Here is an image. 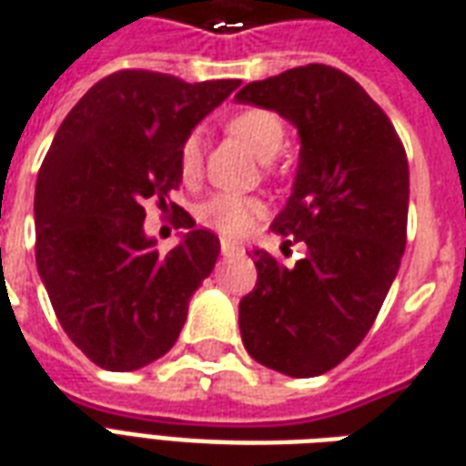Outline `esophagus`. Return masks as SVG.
Returning a JSON list of instances; mask_svg holds the SVG:
<instances>
[{
    "label": "esophagus",
    "instance_id": "1",
    "mask_svg": "<svg viewBox=\"0 0 466 466\" xmlns=\"http://www.w3.org/2000/svg\"><path fill=\"white\" fill-rule=\"evenodd\" d=\"M219 249H222L224 257H232V254L242 252V247H239V244L229 242V239H222V242H219Z\"/></svg>",
    "mask_w": 466,
    "mask_h": 466
}]
</instances>
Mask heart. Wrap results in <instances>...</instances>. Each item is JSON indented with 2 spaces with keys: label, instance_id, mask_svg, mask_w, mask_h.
<instances>
[{
  "label": "heart",
  "instance_id": "1",
  "mask_svg": "<svg viewBox=\"0 0 466 466\" xmlns=\"http://www.w3.org/2000/svg\"><path fill=\"white\" fill-rule=\"evenodd\" d=\"M227 129L247 149H252L259 159H272L274 154L282 149L284 137H287V129H284L279 115H274L269 109H259V106H249V109H242V112L229 116ZM177 167H179V177L187 184L199 179L202 147H199L197 134H187L182 139L179 149H177ZM262 202L254 197L219 192L197 204L194 214H197V222L207 229L229 237V239H239V237H247L252 232L257 219L262 217Z\"/></svg>",
  "mask_w": 466,
  "mask_h": 466
}]
</instances>
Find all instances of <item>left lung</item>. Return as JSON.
Listing matches in <instances>:
<instances>
[{"label": "left lung", "instance_id": "left-lung-1", "mask_svg": "<svg viewBox=\"0 0 466 466\" xmlns=\"http://www.w3.org/2000/svg\"><path fill=\"white\" fill-rule=\"evenodd\" d=\"M299 132V167L272 229L307 254L284 267L252 254L257 284L239 302L249 357L287 377H317L367 337L407 244L410 164L390 116L350 75L287 69L237 92Z\"/></svg>", "mask_w": 466, "mask_h": 466}]
</instances>
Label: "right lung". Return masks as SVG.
<instances>
[{
  "label": "right lung",
  "mask_w": 466,
  "mask_h": 466,
  "mask_svg": "<svg viewBox=\"0 0 466 466\" xmlns=\"http://www.w3.org/2000/svg\"><path fill=\"white\" fill-rule=\"evenodd\" d=\"M237 86L239 79L189 85L122 69L96 82L56 129L36 177V269L66 337L102 370L132 371L164 357L212 274L219 239L194 229L169 194L182 184V139ZM149 198L190 229L167 255L143 234Z\"/></svg>",
  "instance_id": "right-lung-1"
}]
</instances>
